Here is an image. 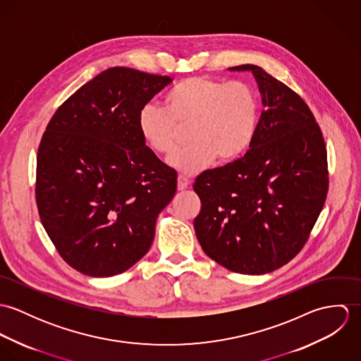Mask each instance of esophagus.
<instances>
[{"mask_svg":"<svg viewBox=\"0 0 361 361\" xmlns=\"http://www.w3.org/2000/svg\"><path fill=\"white\" fill-rule=\"evenodd\" d=\"M189 185H190V182L186 176H183V175L178 176V190H185L189 188Z\"/></svg>","mask_w":361,"mask_h":361,"instance_id":"obj_1","label":"esophagus"}]
</instances>
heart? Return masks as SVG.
Returning a JSON list of instances; mask_svg holds the SVG:
<instances>
[{"mask_svg": "<svg viewBox=\"0 0 361 361\" xmlns=\"http://www.w3.org/2000/svg\"><path fill=\"white\" fill-rule=\"evenodd\" d=\"M259 103L245 82L189 76L165 97V108L146 104L137 114L145 143L168 155L179 145L180 129L189 128V146L169 157L168 164L185 175H196L216 158L228 164L245 154L257 133Z\"/></svg>", "mask_w": 361, "mask_h": 361, "instance_id": "obj_1", "label": "heart"}]
</instances>
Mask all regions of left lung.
Listing matches in <instances>:
<instances>
[{
  "mask_svg": "<svg viewBox=\"0 0 361 361\" xmlns=\"http://www.w3.org/2000/svg\"><path fill=\"white\" fill-rule=\"evenodd\" d=\"M264 111L250 150L193 185L202 202L195 231L204 253L229 271L261 275L306 245L328 192L326 149L303 99L257 65Z\"/></svg>",
  "mask_w": 361,
  "mask_h": 361,
  "instance_id": "1",
  "label": "left lung"
}]
</instances>
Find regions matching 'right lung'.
<instances>
[{
    "label": "right lung",
    "instance_id": "right-lung-1",
    "mask_svg": "<svg viewBox=\"0 0 361 361\" xmlns=\"http://www.w3.org/2000/svg\"><path fill=\"white\" fill-rule=\"evenodd\" d=\"M172 79L125 66L93 78L62 104L37 153L36 203L59 256L89 276L143 257L176 171L140 136L137 114Z\"/></svg>",
    "mask_w": 361,
    "mask_h": 361
}]
</instances>
